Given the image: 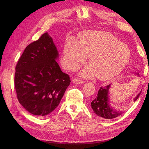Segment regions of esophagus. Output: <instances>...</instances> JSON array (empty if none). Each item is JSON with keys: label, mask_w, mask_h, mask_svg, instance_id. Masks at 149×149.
<instances>
[{"label": "esophagus", "mask_w": 149, "mask_h": 149, "mask_svg": "<svg viewBox=\"0 0 149 149\" xmlns=\"http://www.w3.org/2000/svg\"><path fill=\"white\" fill-rule=\"evenodd\" d=\"M73 83L76 84H81L83 83H84V81L82 80H80L79 79L77 78H74L73 79Z\"/></svg>", "instance_id": "1"}]
</instances>
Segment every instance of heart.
Masks as SVG:
<instances>
[{"instance_id": "b5f03b06", "label": "heart", "mask_w": 149, "mask_h": 149, "mask_svg": "<svg viewBox=\"0 0 149 149\" xmlns=\"http://www.w3.org/2000/svg\"><path fill=\"white\" fill-rule=\"evenodd\" d=\"M79 41L68 39L63 49L62 65L68 69L76 70L89 56L91 66L81 71V76L91 78L97 75L107 80L118 75L127 65L130 50L115 36L104 31L89 30L80 33Z\"/></svg>"}]
</instances>
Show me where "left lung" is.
<instances>
[{
  "label": "left lung",
  "instance_id": "obj_1",
  "mask_svg": "<svg viewBox=\"0 0 149 149\" xmlns=\"http://www.w3.org/2000/svg\"><path fill=\"white\" fill-rule=\"evenodd\" d=\"M136 74L139 76V73ZM111 86V84L105 87H101L97 93V96L91 102V106L92 109L97 116L101 117L103 119H112L120 116L123 111L116 110L109 104L111 101L109 95V90ZM141 91L134 98V101H136L141 95Z\"/></svg>",
  "mask_w": 149,
  "mask_h": 149
}]
</instances>
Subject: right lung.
I'll return each instance as SVG.
<instances>
[{"mask_svg":"<svg viewBox=\"0 0 149 149\" xmlns=\"http://www.w3.org/2000/svg\"><path fill=\"white\" fill-rule=\"evenodd\" d=\"M59 53L45 33L25 49L15 67V88L20 104L30 114L45 116L59 105L70 84L56 60Z\"/></svg>","mask_w":149,"mask_h":149,"instance_id":"add662e5","label":"right lung"}]
</instances>
